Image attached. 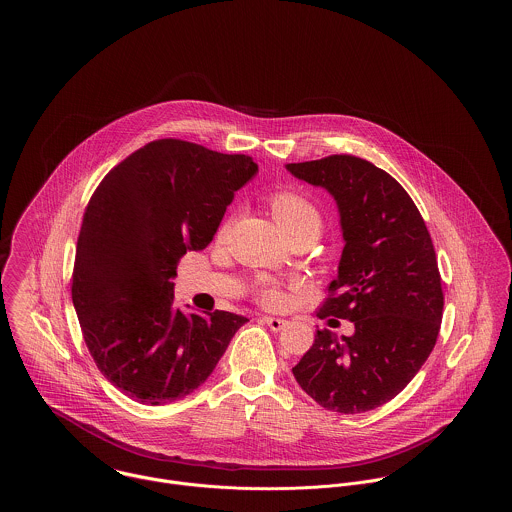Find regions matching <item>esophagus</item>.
Returning a JSON list of instances; mask_svg holds the SVG:
<instances>
[{"label": "esophagus", "instance_id": "esophagus-1", "mask_svg": "<svg viewBox=\"0 0 512 512\" xmlns=\"http://www.w3.org/2000/svg\"><path fill=\"white\" fill-rule=\"evenodd\" d=\"M263 322L267 324L268 328H270L272 332H280V330H284V326L288 324L284 318L274 317H263Z\"/></svg>", "mask_w": 512, "mask_h": 512}]
</instances>
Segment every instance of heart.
I'll return each mask as SVG.
<instances>
[{
    "label": "heart",
    "instance_id": "heart-1",
    "mask_svg": "<svg viewBox=\"0 0 512 512\" xmlns=\"http://www.w3.org/2000/svg\"><path fill=\"white\" fill-rule=\"evenodd\" d=\"M270 209L280 228L288 238L293 236H315L322 228V215L317 207L301 194L295 192H278L270 197ZM228 232V222L220 226L219 238ZM261 297L267 305H278L282 301V293L274 288H263Z\"/></svg>",
    "mask_w": 512,
    "mask_h": 512
}]
</instances>
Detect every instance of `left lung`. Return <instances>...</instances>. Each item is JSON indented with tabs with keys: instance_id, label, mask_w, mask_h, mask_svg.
I'll use <instances>...</instances> for the list:
<instances>
[{
	"instance_id": "obj_1",
	"label": "left lung",
	"mask_w": 512,
	"mask_h": 512,
	"mask_svg": "<svg viewBox=\"0 0 512 512\" xmlns=\"http://www.w3.org/2000/svg\"><path fill=\"white\" fill-rule=\"evenodd\" d=\"M286 169L338 205L343 251L318 318L355 326L341 340L317 330L293 376L328 411H372L403 391L438 340L443 293L430 232L403 186L365 159L332 155Z\"/></svg>"
}]
</instances>
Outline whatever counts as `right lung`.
I'll list each match as a JSON object with an SVG mask.
<instances>
[{
    "mask_svg": "<svg viewBox=\"0 0 512 512\" xmlns=\"http://www.w3.org/2000/svg\"><path fill=\"white\" fill-rule=\"evenodd\" d=\"M259 167L182 140L126 157L92 195L76 244L73 305L99 372L142 405L197 390L247 318L174 307L176 267L219 230Z\"/></svg>",
    "mask_w": 512,
    "mask_h": 512,
    "instance_id": "1",
    "label": "right lung"
}]
</instances>
